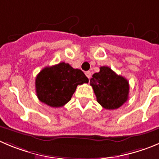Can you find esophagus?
Returning <instances> with one entry per match:
<instances>
[{
    "instance_id": "esophagus-1",
    "label": "esophagus",
    "mask_w": 159,
    "mask_h": 159,
    "mask_svg": "<svg viewBox=\"0 0 159 159\" xmlns=\"http://www.w3.org/2000/svg\"><path fill=\"white\" fill-rule=\"evenodd\" d=\"M84 74H85V75H86V77L89 78V79L91 78V72H90V71H86Z\"/></svg>"
}]
</instances>
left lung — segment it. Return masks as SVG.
<instances>
[{
  "label": "left lung",
  "mask_w": 159,
  "mask_h": 159,
  "mask_svg": "<svg viewBox=\"0 0 159 159\" xmlns=\"http://www.w3.org/2000/svg\"><path fill=\"white\" fill-rule=\"evenodd\" d=\"M90 84L97 102L105 109H118L128 100L129 81L108 66H100V72L95 73L90 79Z\"/></svg>",
  "instance_id": "obj_1"
}]
</instances>
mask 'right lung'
<instances>
[{
	"label": "right lung",
	"mask_w": 159,
	"mask_h": 159,
	"mask_svg": "<svg viewBox=\"0 0 159 159\" xmlns=\"http://www.w3.org/2000/svg\"><path fill=\"white\" fill-rule=\"evenodd\" d=\"M88 82L81 70L63 62L41 70L36 77L35 87L40 101L52 107H60L70 100L78 84Z\"/></svg>",
	"instance_id": "add662e5"
}]
</instances>
